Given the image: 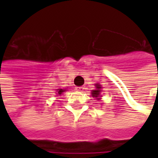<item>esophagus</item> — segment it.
Returning <instances> with one entry per match:
<instances>
[{"label": "esophagus", "instance_id": "obj_1", "mask_svg": "<svg viewBox=\"0 0 158 158\" xmlns=\"http://www.w3.org/2000/svg\"><path fill=\"white\" fill-rule=\"evenodd\" d=\"M76 90H77V91H80V92H82V91H83V89H84V87H83V86H81V87H76Z\"/></svg>", "mask_w": 158, "mask_h": 158}]
</instances>
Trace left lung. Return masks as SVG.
Returning a JSON list of instances; mask_svg holds the SVG:
<instances>
[{
	"instance_id": "1",
	"label": "left lung",
	"mask_w": 158,
	"mask_h": 158,
	"mask_svg": "<svg viewBox=\"0 0 158 158\" xmlns=\"http://www.w3.org/2000/svg\"><path fill=\"white\" fill-rule=\"evenodd\" d=\"M96 89H94V90H92L91 91V96L93 97V98H98V100L100 99L99 98H100V92H101V85L99 84V83H96Z\"/></svg>"
}]
</instances>
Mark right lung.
Segmentation results:
<instances>
[{"mask_svg": "<svg viewBox=\"0 0 158 158\" xmlns=\"http://www.w3.org/2000/svg\"><path fill=\"white\" fill-rule=\"evenodd\" d=\"M65 90H66V89H58V90H57V95H60H60L62 94V93H63Z\"/></svg>", "mask_w": 158, "mask_h": 158, "instance_id": "1", "label": "right lung"}]
</instances>
